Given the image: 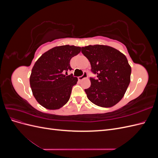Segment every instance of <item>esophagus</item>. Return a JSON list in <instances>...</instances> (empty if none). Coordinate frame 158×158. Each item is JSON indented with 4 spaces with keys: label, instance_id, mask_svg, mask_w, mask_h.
Returning <instances> with one entry per match:
<instances>
[{
    "label": "esophagus",
    "instance_id": "34e87169",
    "mask_svg": "<svg viewBox=\"0 0 158 158\" xmlns=\"http://www.w3.org/2000/svg\"><path fill=\"white\" fill-rule=\"evenodd\" d=\"M87 76H88V74H87V73L86 72H84V73H83V74H82V76H78V79L79 80H83V79H84V78H87Z\"/></svg>",
    "mask_w": 158,
    "mask_h": 158
}]
</instances>
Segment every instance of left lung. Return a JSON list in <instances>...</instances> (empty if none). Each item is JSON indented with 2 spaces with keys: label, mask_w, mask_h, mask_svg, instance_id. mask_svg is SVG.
<instances>
[{
  "label": "left lung",
  "mask_w": 158,
  "mask_h": 158,
  "mask_svg": "<svg viewBox=\"0 0 158 158\" xmlns=\"http://www.w3.org/2000/svg\"><path fill=\"white\" fill-rule=\"evenodd\" d=\"M89 60L92 73L91 85L85 89L90 102L102 107H110L123 98L131 82V67L125 55L113 47L95 45L82 47Z\"/></svg>",
  "instance_id": "left-lung-1"
}]
</instances>
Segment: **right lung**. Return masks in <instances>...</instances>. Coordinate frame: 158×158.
Listing matches in <instances>:
<instances>
[{
    "instance_id": "1",
    "label": "right lung",
    "mask_w": 158,
    "mask_h": 158,
    "mask_svg": "<svg viewBox=\"0 0 158 158\" xmlns=\"http://www.w3.org/2000/svg\"><path fill=\"white\" fill-rule=\"evenodd\" d=\"M81 51L74 45L55 47L43 54L35 62L30 78L33 96L41 106L58 109L68 102L72 88L78 78L68 75L72 70L70 59Z\"/></svg>"
}]
</instances>
